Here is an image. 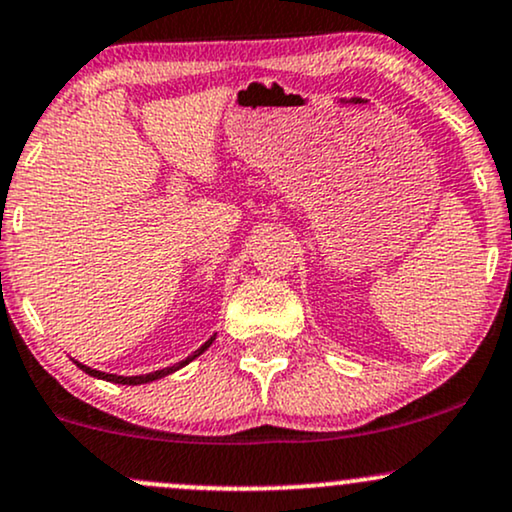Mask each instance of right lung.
<instances>
[{
    "label": "right lung",
    "instance_id": "right-lung-1",
    "mask_svg": "<svg viewBox=\"0 0 512 512\" xmlns=\"http://www.w3.org/2000/svg\"><path fill=\"white\" fill-rule=\"evenodd\" d=\"M216 339V334L211 339H207V342H204L202 346H199V349L195 351V354L192 356H187L185 361H180V363H175V366H168V368H161V370H154V373H146V375H115V373H103V370H96V368H88V366H84V363H79V361H74L76 366H79L81 370H84V373H88L91 375V378H98V380H108V383H117V385H144V383H154V380H158V378H166V375H170V373H175V370H180L182 366H187V363L190 361H195V358L199 356V354H204V351L209 349L211 346V342H214Z\"/></svg>",
    "mask_w": 512,
    "mask_h": 512
}]
</instances>
